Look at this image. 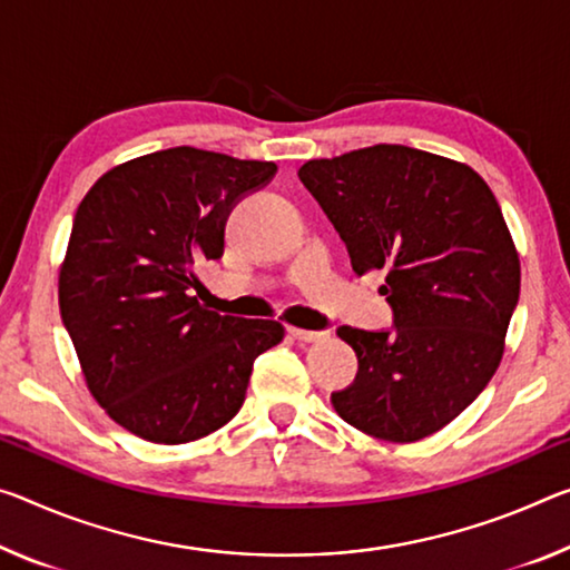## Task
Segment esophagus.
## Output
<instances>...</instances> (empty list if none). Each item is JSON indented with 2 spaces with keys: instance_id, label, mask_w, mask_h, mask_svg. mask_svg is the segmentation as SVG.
<instances>
[{
  "instance_id": "34e87169",
  "label": "esophagus",
  "mask_w": 570,
  "mask_h": 570,
  "mask_svg": "<svg viewBox=\"0 0 570 570\" xmlns=\"http://www.w3.org/2000/svg\"><path fill=\"white\" fill-rule=\"evenodd\" d=\"M288 334H292V337H294L296 342H320V340L327 337V334H324V332L302 330V327H288Z\"/></svg>"
}]
</instances>
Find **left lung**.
Returning a JSON list of instances; mask_svg holds the SVG:
<instances>
[{
	"mask_svg": "<svg viewBox=\"0 0 570 570\" xmlns=\"http://www.w3.org/2000/svg\"><path fill=\"white\" fill-rule=\"evenodd\" d=\"M299 179L352 268H387L391 330L340 327L357 375L332 393L342 421L383 441L444 429L492 381L520 299V258L472 167L403 144L312 159Z\"/></svg>",
	"mask_w": 570,
	"mask_h": 570,
	"instance_id": "left-lung-1",
	"label": "left lung"
}]
</instances>
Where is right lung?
Listing matches in <instances>:
<instances>
[{"label":"right lung","instance_id":"right-lung-1","mask_svg":"<svg viewBox=\"0 0 570 570\" xmlns=\"http://www.w3.org/2000/svg\"><path fill=\"white\" fill-rule=\"evenodd\" d=\"M274 161L175 147L126 161L78 205L60 268V317L94 399L155 444L225 426L253 360L284 340L274 320L197 304L195 264L225 248V223L266 187Z\"/></svg>","mask_w":570,"mask_h":570}]
</instances>
